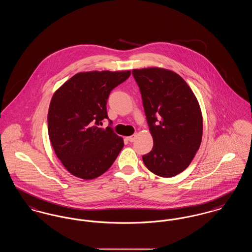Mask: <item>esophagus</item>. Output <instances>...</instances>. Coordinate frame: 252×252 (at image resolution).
<instances>
[{
  "label": "esophagus",
  "mask_w": 252,
  "mask_h": 252,
  "mask_svg": "<svg viewBox=\"0 0 252 252\" xmlns=\"http://www.w3.org/2000/svg\"><path fill=\"white\" fill-rule=\"evenodd\" d=\"M136 137H137V135L136 134H133L131 136H129V137H127L126 139H127V141L128 142H130V143H133L134 141H135V139H136Z\"/></svg>",
  "instance_id": "34e87169"
}]
</instances>
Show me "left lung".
I'll return each instance as SVG.
<instances>
[{
  "instance_id": "8db88e82",
  "label": "left lung",
  "mask_w": 252,
  "mask_h": 252,
  "mask_svg": "<svg viewBox=\"0 0 252 252\" xmlns=\"http://www.w3.org/2000/svg\"><path fill=\"white\" fill-rule=\"evenodd\" d=\"M144 113L153 137L152 150L143 156L157 176L171 178L184 171L197 152L203 131L199 104L187 83L176 72L147 68L133 70Z\"/></svg>"
}]
</instances>
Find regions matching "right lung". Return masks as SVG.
I'll return each instance as SVG.
<instances>
[{"label": "right lung", "instance_id": "1", "mask_svg": "<svg viewBox=\"0 0 252 252\" xmlns=\"http://www.w3.org/2000/svg\"><path fill=\"white\" fill-rule=\"evenodd\" d=\"M130 71L87 72L73 75L53 96L48 112L49 138L56 155L73 176L93 180L112 165L124 147L111 127L107 102L111 91ZM108 119L106 130L99 126Z\"/></svg>", "mask_w": 252, "mask_h": 252}]
</instances>
